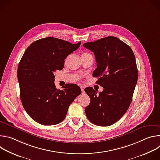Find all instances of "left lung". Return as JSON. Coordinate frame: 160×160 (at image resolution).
<instances>
[{"instance_id":"1","label":"left lung","mask_w":160,"mask_h":160,"mask_svg":"<svg viewBox=\"0 0 160 160\" xmlns=\"http://www.w3.org/2000/svg\"><path fill=\"white\" fill-rule=\"evenodd\" d=\"M78 48L68 41L46 37L33 42L22 56L18 68L20 98L36 122L43 125L61 123L79 95L70 85H60L57 88L54 75L62 70L64 59Z\"/></svg>"}]
</instances>
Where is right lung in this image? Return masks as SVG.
I'll return each mask as SVG.
<instances>
[{"label":"right lung","mask_w":160,"mask_h":160,"mask_svg":"<svg viewBox=\"0 0 160 160\" xmlns=\"http://www.w3.org/2000/svg\"><path fill=\"white\" fill-rule=\"evenodd\" d=\"M83 46L95 55L97 68L93 74L104 90L90 95L85 112L88 120L106 127L118 122L127 111L138 79L135 58L127 44L115 37H107Z\"/></svg>","instance_id":"obj_1"}]
</instances>
